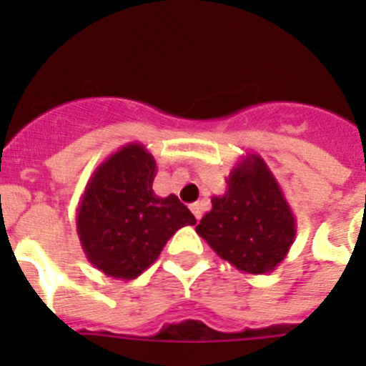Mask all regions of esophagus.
Returning a JSON list of instances; mask_svg holds the SVG:
<instances>
[{
	"instance_id": "1",
	"label": "esophagus",
	"mask_w": 366,
	"mask_h": 366,
	"mask_svg": "<svg viewBox=\"0 0 366 366\" xmlns=\"http://www.w3.org/2000/svg\"><path fill=\"white\" fill-rule=\"evenodd\" d=\"M190 211L196 216V219L202 218V205H199V203H192V205H190Z\"/></svg>"
}]
</instances>
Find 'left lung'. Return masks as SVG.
<instances>
[{"label":"left lung","instance_id":"obj_1","mask_svg":"<svg viewBox=\"0 0 366 366\" xmlns=\"http://www.w3.org/2000/svg\"><path fill=\"white\" fill-rule=\"evenodd\" d=\"M211 202L196 232L219 258L251 274L271 273L286 258L297 222L260 155L242 157L229 174L225 194Z\"/></svg>","mask_w":366,"mask_h":366}]
</instances>
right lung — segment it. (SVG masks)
<instances>
[{
	"instance_id": "right-lung-1",
	"label": "right lung",
	"mask_w": 366,
	"mask_h": 366,
	"mask_svg": "<svg viewBox=\"0 0 366 366\" xmlns=\"http://www.w3.org/2000/svg\"><path fill=\"white\" fill-rule=\"evenodd\" d=\"M157 164L141 143H128L97 167L76 209V232L97 269L132 280L157 260L177 229L196 218L177 196L152 190Z\"/></svg>"
}]
</instances>
